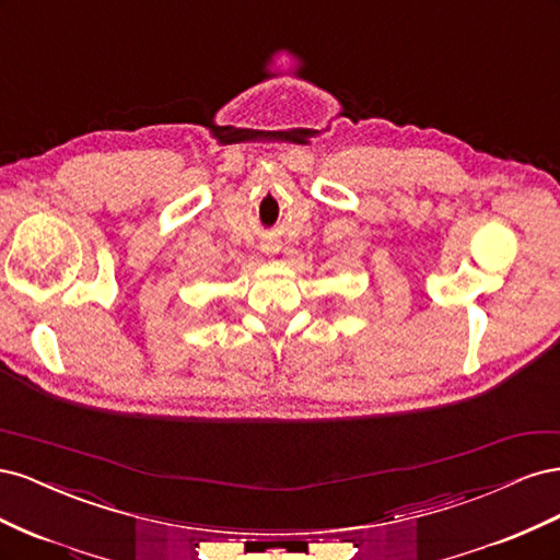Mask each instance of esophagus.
<instances>
[{
	"instance_id": "esophagus-1",
	"label": "esophagus",
	"mask_w": 560,
	"mask_h": 560,
	"mask_svg": "<svg viewBox=\"0 0 560 560\" xmlns=\"http://www.w3.org/2000/svg\"><path fill=\"white\" fill-rule=\"evenodd\" d=\"M278 249H280V247L273 245V243H266V245H264V252H266V254H273V252H278Z\"/></svg>"
}]
</instances>
